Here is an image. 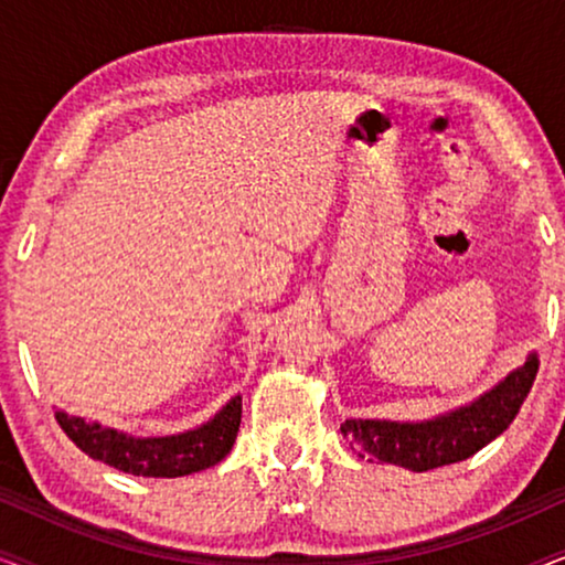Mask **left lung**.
I'll return each mask as SVG.
<instances>
[{
	"label": "left lung",
	"instance_id": "8db88e82",
	"mask_svg": "<svg viewBox=\"0 0 565 565\" xmlns=\"http://www.w3.org/2000/svg\"><path fill=\"white\" fill-rule=\"evenodd\" d=\"M535 375L537 358L532 354L524 367L514 370L497 388L458 412L422 424L350 419L342 424V435L358 447L362 458L367 455L370 460L393 462L414 473L450 466L476 455L514 422Z\"/></svg>",
	"mask_w": 565,
	"mask_h": 565
}]
</instances>
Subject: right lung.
<instances>
[{
	"label": "right lung",
	"instance_id": "add662e5",
	"mask_svg": "<svg viewBox=\"0 0 565 565\" xmlns=\"http://www.w3.org/2000/svg\"><path fill=\"white\" fill-rule=\"evenodd\" d=\"M58 427L66 437L87 452L89 458L103 460L107 466L130 476L143 478H177L190 476L221 462L234 447L238 424H242V398L223 406L203 427L174 437L138 439L122 431L105 429L99 424H87L79 416L56 412Z\"/></svg>",
	"mask_w": 565,
	"mask_h": 565
}]
</instances>
